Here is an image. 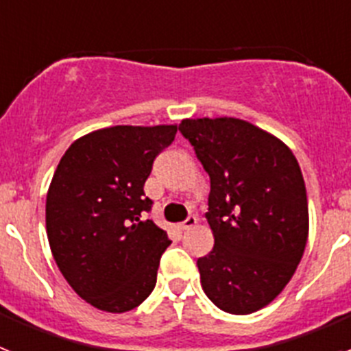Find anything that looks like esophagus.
Listing matches in <instances>:
<instances>
[{
    "label": "esophagus",
    "instance_id": "34e87169",
    "mask_svg": "<svg viewBox=\"0 0 351 351\" xmlns=\"http://www.w3.org/2000/svg\"><path fill=\"white\" fill-rule=\"evenodd\" d=\"M195 225H197V216L190 214V216H188L181 225H179V228H181V230H190V228H193Z\"/></svg>",
    "mask_w": 351,
    "mask_h": 351
}]
</instances>
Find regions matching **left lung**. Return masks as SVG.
<instances>
[{
    "label": "left lung",
    "instance_id": "left-lung-1",
    "mask_svg": "<svg viewBox=\"0 0 351 351\" xmlns=\"http://www.w3.org/2000/svg\"><path fill=\"white\" fill-rule=\"evenodd\" d=\"M182 137L209 173L214 247L197 260L206 295L232 315L280 295L308 241V197L290 149L235 117L184 119Z\"/></svg>",
    "mask_w": 351,
    "mask_h": 351
}]
</instances>
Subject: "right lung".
Here are the masks:
<instances>
[{
  "label": "right lung",
  "mask_w": 351,
  "mask_h": 351,
  "mask_svg": "<svg viewBox=\"0 0 351 351\" xmlns=\"http://www.w3.org/2000/svg\"><path fill=\"white\" fill-rule=\"evenodd\" d=\"M178 126H112L68 147L45 204L51 251L75 293L95 308L125 313L156 285L165 230L144 219L153 209L145 179Z\"/></svg>",
  "instance_id": "obj_1"
}]
</instances>
